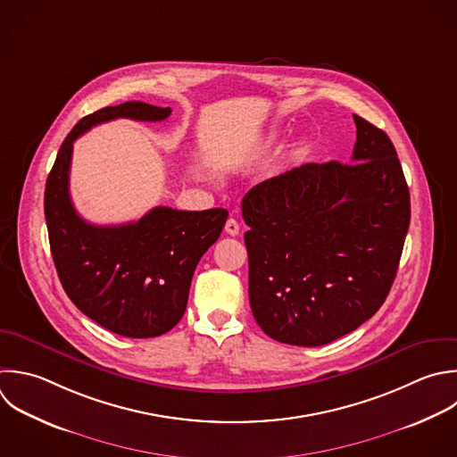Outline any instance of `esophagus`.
Listing matches in <instances>:
<instances>
[{"label": "esophagus", "mask_w": 457, "mask_h": 457, "mask_svg": "<svg viewBox=\"0 0 457 457\" xmlns=\"http://www.w3.org/2000/svg\"><path fill=\"white\" fill-rule=\"evenodd\" d=\"M225 232H227L228 236H237V234H239V223H237L234 218L227 220V223H225Z\"/></svg>", "instance_id": "34e87169"}]
</instances>
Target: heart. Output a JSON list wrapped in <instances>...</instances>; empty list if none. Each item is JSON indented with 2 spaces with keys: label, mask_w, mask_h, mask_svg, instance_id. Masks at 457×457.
Returning <instances> with one entry per match:
<instances>
[{
  "label": "heart",
  "mask_w": 457,
  "mask_h": 457,
  "mask_svg": "<svg viewBox=\"0 0 457 457\" xmlns=\"http://www.w3.org/2000/svg\"><path fill=\"white\" fill-rule=\"evenodd\" d=\"M277 137H278V134H271V136H270V141H275Z\"/></svg>",
  "instance_id": "obj_1"
}]
</instances>
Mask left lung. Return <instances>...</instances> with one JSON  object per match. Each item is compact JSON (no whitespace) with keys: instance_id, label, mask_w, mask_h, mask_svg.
<instances>
[{"instance_id":"8db88e82","label":"left lung","mask_w":457,"mask_h":457,"mask_svg":"<svg viewBox=\"0 0 457 457\" xmlns=\"http://www.w3.org/2000/svg\"><path fill=\"white\" fill-rule=\"evenodd\" d=\"M353 121L350 164L309 162L243 198L250 307L275 341L320 346L355 330L395 280L409 187L389 137Z\"/></svg>"}]
</instances>
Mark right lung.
<instances>
[{
	"label": "right lung",
	"instance_id": "1",
	"mask_svg": "<svg viewBox=\"0 0 457 457\" xmlns=\"http://www.w3.org/2000/svg\"><path fill=\"white\" fill-rule=\"evenodd\" d=\"M170 114V107L127 102L86 116L64 139L46 180L45 216L62 287L86 316L125 337H157L180 321L196 264L228 212L155 207L134 223H87L70 196L73 143L111 120L162 121Z\"/></svg>",
	"mask_w": 457,
	"mask_h": 457
}]
</instances>
